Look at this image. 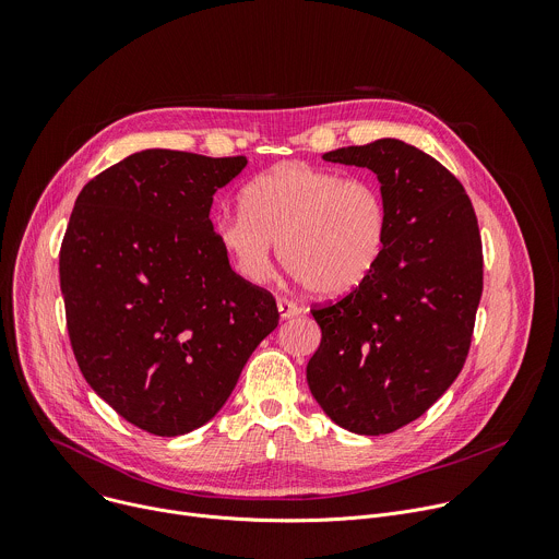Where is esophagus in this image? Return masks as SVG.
<instances>
[{
	"mask_svg": "<svg viewBox=\"0 0 559 559\" xmlns=\"http://www.w3.org/2000/svg\"><path fill=\"white\" fill-rule=\"evenodd\" d=\"M278 316L283 318V321H287V318H294L298 316L302 309L296 305V302H289V300H278Z\"/></svg>",
	"mask_w": 559,
	"mask_h": 559,
	"instance_id": "esophagus-1",
	"label": "esophagus"
}]
</instances>
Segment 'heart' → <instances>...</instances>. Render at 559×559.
<instances>
[{
    "label": "heart",
    "mask_w": 559,
    "mask_h": 559,
    "mask_svg": "<svg viewBox=\"0 0 559 559\" xmlns=\"http://www.w3.org/2000/svg\"><path fill=\"white\" fill-rule=\"evenodd\" d=\"M214 238L234 272L261 285L283 265L316 296L362 287L389 246V205L378 181L285 162L243 190V210L223 212Z\"/></svg>",
    "instance_id": "heart-1"
}]
</instances>
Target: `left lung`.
Here are the masks:
<instances>
[{"mask_svg": "<svg viewBox=\"0 0 559 559\" xmlns=\"http://www.w3.org/2000/svg\"><path fill=\"white\" fill-rule=\"evenodd\" d=\"M323 158L376 175L391 229L371 278L311 309L323 338L307 384L338 427L382 436L420 418L457 378L483 296V241L462 183L416 145L386 136Z\"/></svg>", "mask_w": 559, "mask_h": 559, "instance_id": "obj_1", "label": "left lung"}]
</instances>
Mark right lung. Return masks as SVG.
<instances>
[{
	"mask_svg": "<svg viewBox=\"0 0 559 559\" xmlns=\"http://www.w3.org/2000/svg\"><path fill=\"white\" fill-rule=\"evenodd\" d=\"M246 156L141 150L74 201L59 278L74 358L95 393L154 436H183L227 403L278 325L274 298L231 272L210 207Z\"/></svg>",
	"mask_w": 559,
	"mask_h": 559,
	"instance_id": "add662e5",
	"label": "right lung"
}]
</instances>
